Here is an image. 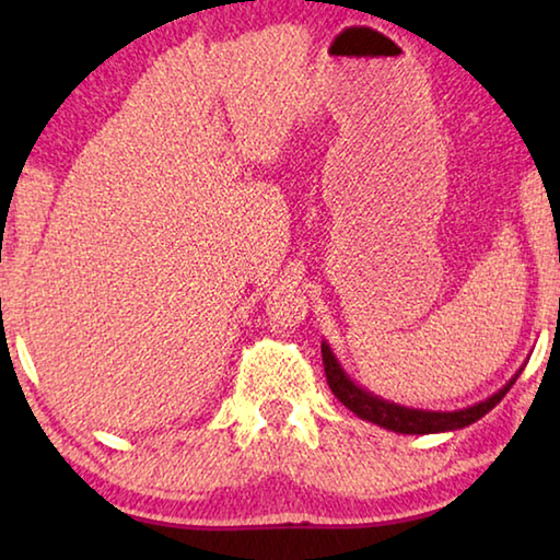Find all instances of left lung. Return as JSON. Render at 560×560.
Masks as SVG:
<instances>
[{"label": "left lung", "mask_w": 560, "mask_h": 560, "mask_svg": "<svg viewBox=\"0 0 560 560\" xmlns=\"http://www.w3.org/2000/svg\"><path fill=\"white\" fill-rule=\"evenodd\" d=\"M320 355H324V371H326L330 393H334L350 412H355L360 420L381 424V428L400 432V434H434V432H452V430L467 428V424L477 422L479 417H485L491 407H497L501 402V397L511 390V385L516 383V377L521 373L518 371L499 393L487 397L485 402H477L454 412H432V410H412V407L395 405L390 400H383V397L368 393L365 387L355 385L346 375L343 368H340L338 358L334 355V350H330L326 340L320 343Z\"/></svg>", "instance_id": "obj_1"}]
</instances>
